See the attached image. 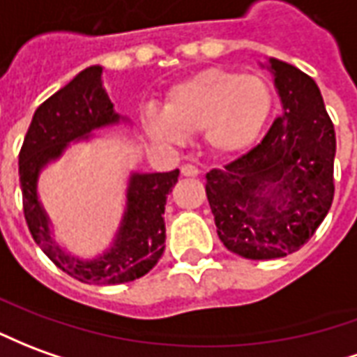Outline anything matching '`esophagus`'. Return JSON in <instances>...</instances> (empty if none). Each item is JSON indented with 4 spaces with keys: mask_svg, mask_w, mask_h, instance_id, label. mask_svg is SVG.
Returning <instances> with one entry per match:
<instances>
[{
    "mask_svg": "<svg viewBox=\"0 0 357 357\" xmlns=\"http://www.w3.org/2000/svg\"><path fill=\"white\" fill-rule=\"evenodd\" d=\"M201 172H199V168L197 166H193V164H183L181 166V176H185V178H197Z\"/></svg>",
    "mask_w": 357,
    "mask_h": 357,
    "instance_id": "1",
    "label": "esophagus"
}]
</instances>
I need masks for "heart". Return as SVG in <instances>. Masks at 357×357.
<instances>
[{"instance_id":"heart-1","label":"heart","mask_w":357,"mask_h":357,"mask_svg":"<svg viewBox=\"0 0 357 357\" xmlns=\"http://www.w3.org/2000/svg\"><path fill=\"white\" fill-rule=\"evenodd\" d=\"M273 112V91L263 77L234 69H203L166 92L164 109L146 108L143 127L154 141L179 144L203 131L218 156L248 153L263 135Z\"/></svg>"}]
</instances>
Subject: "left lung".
I'll list each match as a JSON object with an SVG mask.
<instances>
[{"label":"left lung","instance_id":"1","mask_svg":"<svg viewBox=\"0 0 357 357\" xmlns=\"http://www.w3.org/2000/svg\"><path fill=\"white\" fill-rule=\"evenodd\" d=\"M266 67L282 116L253 151L206 174L218 238L231 253L253 261L298 251L325 220L335 197V126L317 83L274 57Z\"/></svg>","mask_w":357,"mask_h":357}]
</instances>
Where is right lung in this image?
Instances as JSON below:
<instances>
[{
    "label": "right lung",
    "instance_id": "1",
    "mask_svg": "<svg viewBox=\"0 0 357 357\" xmlns=\"http://www.w3.org/2000/svg\"><path fill=\"white\" fill-rule=\"evenodd\" d=\"M102 71L100 66L86 67L36 108L19 153V178L29 230L50 261L81 282L108 286L137 280L158 263L166 241L164 206L179 170L131 172L119 228L98 257L71 255L54 239L52 220L38 197L42 170L59 160L71 143L91 141L92 131L129 121L114 109L102 84Z\"/></svg>",
    "mask_w": 357,
    "mask_h": 357
}]
</instances>
